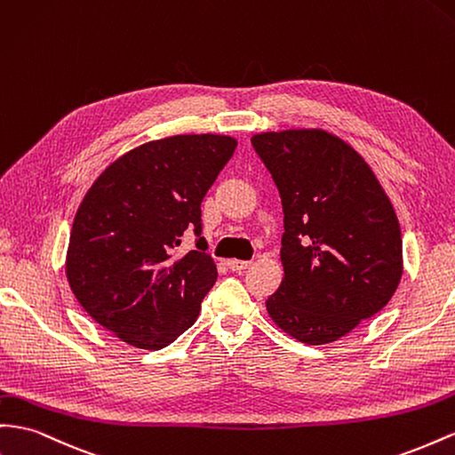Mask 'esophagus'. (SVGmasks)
Returning a JSON list of instances; mask_svg holds the SVG:
<instances>
[{
    "mask_svg": "<svg viewBox=\"0 0 455 455\" xmlns=\"http://www.w3.org/2000/svg\"><path fill=\"white\" fill-rule=\"evenodd\" d=\"M251 264L252 262H249V260H235V258L228 260V266H229V269H233V272H243V269L251 267Z\"/></svg>",
    "mask_w": 455,
    "mask_h": 455,
    "instance_id": "esophagus-1",
    "label": "esophagus"
}]
</instances>
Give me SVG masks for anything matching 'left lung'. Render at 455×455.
I'll list each match as a JSON object with an SVG mask.
<instances>
[{
	"instance_id": "obj_1",
	"label": "left lung",
	"mask_w": 455,
	"mask_h": 455,
	"mask_svg": "<svg viewBox=\"0 0 455 455\" xmlns=\"http://www.w3.org/2000/svg\"><path fill=\"white\" fill-rule=\"evenodd\" d=\"M283 204L285 277L266 300L306 345L339 340L388 304L402 277L400 224L373 170L325 130L252 136Z\"/></svg>"
}]
</instances>
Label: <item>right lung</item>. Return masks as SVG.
Wrapping results in <instances>:
<instances>
[{
	"instance_id": "1",
	"label": "right lung",
	"mask_w": 455,
	"mask_h": 455,
	"mask_svg": "<svg viewBox=\"0 0 455 455\" xmlns=\"http://www.w3.org/2000/svg\"><path fill=\"white\" fill-rule=\"evenodd\" d=\"M237 141L191 133L149 141L95 180L72 224L67 279L82 308L132 347L158 350L199 315L216 283L201 249V203ZM199 251L178 257L182 233Z\"/></svg>"
}]
</instances>
